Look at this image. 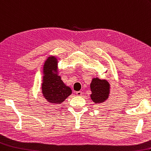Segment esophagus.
<instances>
[{
  "mask_svg": "<svg viewBox=\"0 0 151 151\" xmlns=\"http://www.w3.org/2000/svg\"><path fill=\"white\" fill-rule=\"evenodd\" d=\"M76 94L77 96H82V91H77V92H76Z\"/></svg>",
  "mask_w": 151,
  "mask_h": 151,
  "instance_id": "1",
  "label": "esophagus"
}]
</instances>
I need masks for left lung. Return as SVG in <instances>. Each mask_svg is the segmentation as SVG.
<instances>
[{
	"mask_svg": "<svg viewBox=\"0 0 151 151\" xmlns=\"http://www.w3.org/2000/svg\"><path fill=\"white\" fill-rule=\"evenodd\" d=\"M91 99L95 104H100L106 101L109 95L110 85L106 80L94 78L91 83Z\"/></svg>",
	"mask_w": 151,
	"mask_h": 151,
	"instance_id": "left-lung-1",
	"label": "left lung"
}]
</instances>
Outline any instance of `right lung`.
Returning a JSON list of instances; mask_svg holds the SVG:
<instances>
[{
  "label": "right lung",
  "mask_w": 151,
  "mask_h": 151,
  "mask_svg": "<svg viewBox=\"0 0 151 151\" xmlns=\"http://www.w3.org/2000/svg\"><path fill=\"white\" fill-rule=\"evenodd\" d=\"M57 65V59L53 56L45 60L43 67L42 90L43 96L49 102L60 104L72 93V91L58 75Z\"/></svg>",
  "instance_id": "1"
}]
</instances>
